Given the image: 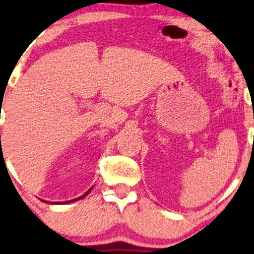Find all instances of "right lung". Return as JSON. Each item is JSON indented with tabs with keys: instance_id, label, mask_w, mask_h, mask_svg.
Segmentation results:
<instances>
[{
	"instance_id": "obj_1",
	"label": "right lung",
	"mask_w": 254,
	"mask_h": 254,
	"mask_svg": "<svg viewBox=\"0 0 254 254\" xmlns=\"http://www.w3.org/2000/svg\"><path fill=\"white\" fill-rule=\"evenodd\" d=\"M91 190H92V188L91 189H89V190H87L86 192H85L84 194H82V196H80V197H78V198H74V199H70V201H65V202H63V203H71V202H75V201H78V199H82V198H85V197L87 196V194L90 193V192H91Z\"/></svg>"
}]
</instances>
